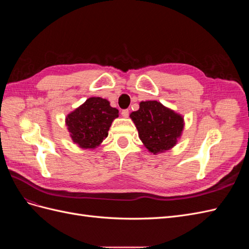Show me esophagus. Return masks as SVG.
<instances>
[{
	"instance_id": "1",
	"label": "esophagus",
	"mask_w": 249,
	"mask_h": 249,
	"mask_svg": "<svg viewBox=\"0 0 249 249\" xmlns=\"http://www.w3.org/2000/svg\"><path fill=\"white\" fill-rule=\"evenodd\" d=\"M129 114H130V112H129V110H127V109H124V110L122 111V115L124 117H129Z\"/></svg>"
}]
</instances>
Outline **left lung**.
Masks as SVG:
<instances>
[{
	"label": "left lung",
	"instance_id": "1",
	"mask_svg": "<svg viewBox=\"0 0 249 249\" xmlns=\"http://www.w3.org/2000/svg\"><path fill=\"white\" fill-rule=\"evenodd\" d=\"M130 117L140 140L154 155L175 146L184 129V118L157 101L141 102Z\"/></svg>",
	"mask_w": 249,
	"mask_h": 249
}]
</instances>
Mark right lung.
<instances>
[{
    "instance_id": "right-lung-1",
    "label": "right lung",
    "mask_w": 249,
    "mask_h": 249,
    "mask_svg": "<svg viewBox=\"0 0 249 249\" xmlns=\"http://www.w3.org/2000/svg\"><path fill=\"white\" fill-rule=\"evenodd\" d=\"M118 110L102 97L89 99L67 115L65 123L72 141L82 148H95L108 136Z\"/></svg>"
}]
</instances>
